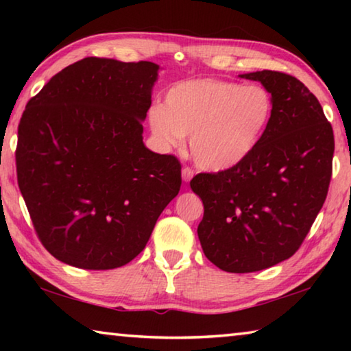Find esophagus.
Wrapping results in <instances>:
<instances>
[{
	"label": "esophagus",
	"instance_id": "obj_1",
	"mask_svg": "<svg viewBox=\"0 0 351 351\" xmlns=\"http://www.w3.org/2000/svg\"><path fill=\"white\" fill-rule=\"evenodd\" d=\"M181 176H182V181L184 182H189L193 178V170L189 169V167H184L181 170Z\"/></svg>",
	"mask_w": 351,
	"mask_h": 351
}]
</instances>
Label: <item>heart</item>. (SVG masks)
<instances>
[{"label":"heart","instance_id":"1","mask_svg":"<svg viewBox=\"0 0 351 351\" xmlns=\"http://www.w3.org/2000/svg\"><path fill=\"white\" fill-rule=\"evenodd\" d=\"M274 102L260 85H240L221 79L176 83L164 105L148 110L147 125L161 150L184 144L190 134V154L203 170L224 171L251 156L268 128Z\"/></svg>","mask_w":351,"mask_h":351}]
</instances>
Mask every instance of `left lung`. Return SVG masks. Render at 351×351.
I'll return each instance as SVG.
<instances>
[{
    "label": "left lung",
    "instance_id": "1",
    "mask_svg": "<svg viewBox=\"0 0 351 351\" xmlns=\"http://www.w3.org/2000/svg\"><path fill=\"white\" fill-rule=\"evenodd\" d=\"M240 77L271 94L269 125L246 161L190 181L204 206L198 226L204 255L239 274L295 254L325 203L335 153L332 128L304 83L266 69Z\"/></svg>",
    "mask_w": 351,
    "mask_h": 351
}]
</instances>
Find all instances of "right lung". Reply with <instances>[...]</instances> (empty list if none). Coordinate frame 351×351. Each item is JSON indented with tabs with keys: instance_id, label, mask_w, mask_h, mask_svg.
I'll use <instances>...</instances> for the list:
<instances>
[{
	"instance_id": "1",
	"label": "right lung",
	"mask_w": 351,
	"mask_h": 351,
	"mask_svg": "<svg viewBox=\"0 0 351 351\" xmlns=\"http://www.w3.org/2000/svg\"><path fill=\"white\" fill-rule=\"evenodd\" d=\"M159 64L86 57L29 100L19 187L40 241L82 269H114L145 247L181 187V164L144 145Z\"/></svg>"
}]
</instances>
